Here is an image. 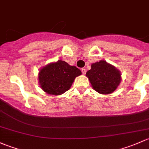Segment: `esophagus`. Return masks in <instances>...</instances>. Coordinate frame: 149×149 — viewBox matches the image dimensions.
<instances>
[{"instance_id":"1","label":"esophagus","mask_w":149,"mask_h":149,"mask_svg":"<svg viewBox=\"0 0 149 149\" xmlns=\"http://www.w3.org/2000/svg\"><path fill=\"white\" fill-rule=\"evenodd\" d=\"M81 71H82V73L83 74H85V73H86V70L85 68H82V70H81Z\"/></svg>"}]
</instances>
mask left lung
Wrapping results in <instances>:
<instances>
[{
	"mask_svg": "<svg viewBox=\"0 0 149 149\" xmlns=\"http://www.w3.org/2000/svg\"><path fill=\"white\" fill-rule=\"evenodd\" d=\"M86 76L93 89L104 95L113 93L121 81L120 71L104 60L92 64L91 70L87 72Z\"/></svg>",
	"mask_w": 149,
	"mask_h": 149,
	"instance_id": "8db88e82",
	"label": "left lung"
}]
</instances>
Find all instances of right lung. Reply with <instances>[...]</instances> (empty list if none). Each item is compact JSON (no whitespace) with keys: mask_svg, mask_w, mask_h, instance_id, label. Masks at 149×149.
<instances>
[{"mask_svg":"<svg viewBox=\"0 0 149 149\" xmlns=\"http://www.w3.org/2000/svg\"><path fill=\"white\" fill-rule=\"evenodd\" d=\"M82 72L75 66L62 60L48 64L39 72V85L47 94L59 95L71 87L77 77Z\"/></svg>","mask_w":149,"mask_h":149,"instance_id":"add662e5","label":"right lung"}]
</instances>
